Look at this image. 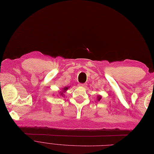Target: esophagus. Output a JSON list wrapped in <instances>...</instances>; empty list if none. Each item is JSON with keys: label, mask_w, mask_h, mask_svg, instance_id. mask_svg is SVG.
I'll return each mask as SVG.
<instances>
[{"label": "esophagus", "mask_w": 154, "mask_h": 154, "mask_svg": "<svg viewBox=\"0 0 154 154\" xmlns=\"http://www.w3.org/2000/svg\"><path fill=\"white\" fill-rule=\"evenodd\" d=\"M80 86H83V87H86V86H87V84L86 83H79V85Z\"/></svg>", "instance_id": "obj_1"}]
</instances>
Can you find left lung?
I'll list each match as a JSON object with an SVG mask.
<instances>
[{
    "mask_svg": "<svg viewBox=\"0 0 154 154\" xmlns=\"http://www.w3.org/2000/svg\"><path fill=\"white\" fill-rule=\"evenodd\" d=\"M101 97H100V96H99V97H98V101H100V100H101Z\"/></svg>",
    "mask_w": 154,
    "mask_h": 154,
    "instance_id": "obj_1",
    "label": "left lung"
}]
</instances>
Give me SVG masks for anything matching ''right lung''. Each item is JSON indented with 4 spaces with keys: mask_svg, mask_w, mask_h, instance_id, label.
I'll list each match as a JSON object with an SVG mask.
<instances>
[{
    "mask_svg": "<svg viewBox=\"0 0 154 154\" xmlns=\"http://www.w3.org/2000/svg\"><path fill=\"white\" fill-rule=\"evenodd\" d=\"M67 89H68V87H66V88H64L63 89V90H64V91H64L65 90H66ZM63 93H64V92H60V93H61V95H62V96H63V95H64V94H63Z\"/></svg>",
    "mask_w": 154,
    "mask_h": 154,
    "instance_id": "1",
    "label": "right lung"
}]
</instances>
